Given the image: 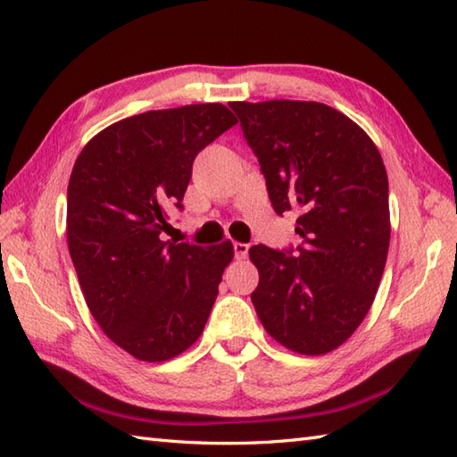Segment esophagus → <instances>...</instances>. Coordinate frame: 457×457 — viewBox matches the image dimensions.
Wrapping results in <instances>:
<instances>
[{"mask_svg":"<svg viewBox=\"0 0 457 457\" xmlns=\"http://www.w3.org/2000/svg\"><path fill=\"white\" fill-rule=\"evenodd\" d=\"M235 256L238 258V260H242V258H246L248 256V245H245V242H235Z\"/></svg>","mask_w":457,"mask_h":457,"instance_id":"1","label":"esophagus"}]
</instances>
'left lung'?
<instances>
[{
  "mask_svg": "<svg viewBox=\"0 0 457 457\" xmlns=\"http://www.w3.org/2000/svg\"><path fill=\"white\" fill-rule=\"evenodd\" d=\"M278 215L299 209L303 245L250 248L260 281L252 303L270 337L322 356L366 319L387 262L389 181L378 146L340 111L317 101H232Z\"/></svg>",
  "mask_w": 457,
  "mask_h": 457,
  "instance_id": "8db88e82",
  "label": "left lung"
}]
</instances>
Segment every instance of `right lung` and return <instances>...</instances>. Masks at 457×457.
Instances as JSON below:
<instances>
[{
    "label": "right lung",
    "instance_id": "1",
    "mask_svg": "<svg viewBox=\"0 0 457 457\" xmlns=\"http://www.w3.org/2000/svg\"><path fill=\"white\" fill-rule=\"evenodd\" d=\"M238 120L222 104L156 109L109 125L79 152L68 184L66 237L89 312L140 361H166L201 337L232 242L162 240L191 166Z\"/></svg>",
    "mask_w": 457,
    "mask_h": 457
}]
</instances>
